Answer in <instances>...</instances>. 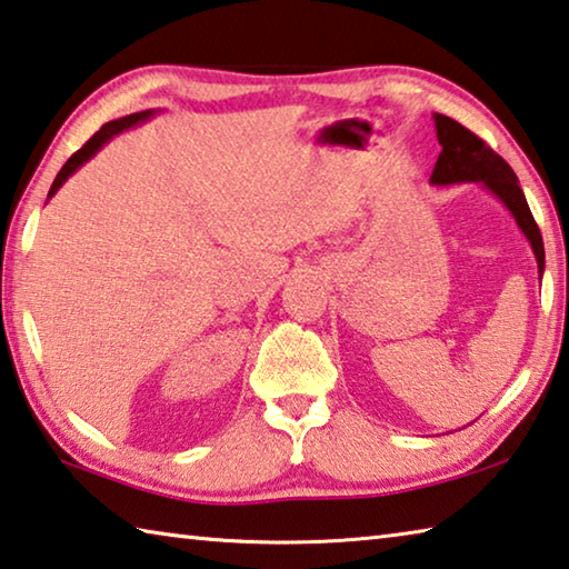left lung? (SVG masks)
Returning a JSON list of instances; mask_svg holds the SVG:
<instances>
[{
    "instance_id": "8db88e82",
    "label": "left lung",
    "mask_w": 569,
    "mask_h": 569,
    "mask_svg": "<svg viewBox=\"0 0 569 569\" xmlns=\"http://www.w3.org/2000/svg\"><path fill=\"white\" fill-rule=\"evenodd\" d=\"M436 129L440 141V157L432 169V183H460V181H482L488 189L500 196L502 203L512 211L515 221L528 236L532 243V251L537 258V266H545V246L537 223L532 219V211L525 193L518 183V177L510 169V163L498 157L488 143H485L478 133L465 129L456 119L436 113Z\"/></svg>"
}]
</instances>
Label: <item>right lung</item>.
I'll return each mask as SVG.
<instances>
[{"label":"right lung","mask_w":569,"mask_h":569,"mask_svg":"<svg viewBox=\"0 0 569 569\" xmlns=\"http://www.w3.org/2000/svg\"><path fill=\"white\" fill-rule=\"evenodd\" d=\"M149 113H151V111L129 113V117H123V119H113V121L104 123V127H101V129L94 133V137H91V139L84 143V147H81L79 151L71 153V157L67 159L64 167H61V171L57 173L54 183H51V189H49V199H51V196L57 193L59 186L64 183V181L71 177V173H74V171L81 167V163H84V161H89L91 157H94V153L101 149V143H107V141L113 137V133H119V131H123V129L133 127V123H137V121H143V119L149 117Z\"/></svg>","instance_id":"add662e5"}]
</instances>
